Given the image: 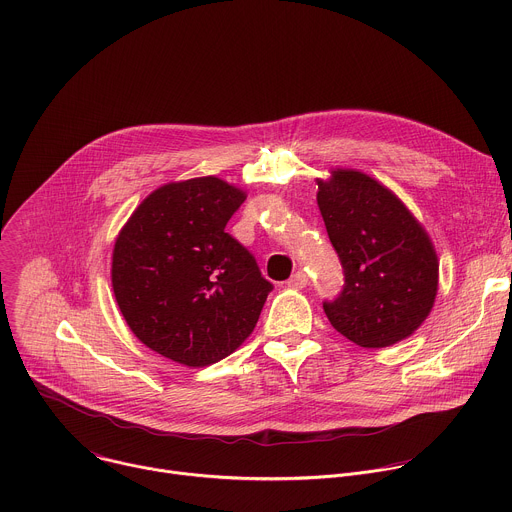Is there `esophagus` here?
<instances>
[{"label": "esophagus", "mask_w": 512, "mask_h": 512, "mask_svg": "<svg viewBox=\"0 0 512 512\" xmlns=\"http://www.w3.org/2000/svg\"><path fill=\"white\" fill-rule=\"evenodd\" d=\"M307 283H309V277H307L305 271H297V273L287 281V285H289V287H295V289H303Z\"/></svg>", "instance_id": "34e87169"}]
</instances>
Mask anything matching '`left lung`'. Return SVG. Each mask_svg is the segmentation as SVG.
<instances>
[{"instance_id":"left-lung-1","label":"left lung","mask_w":512,"mask_h":512,"mask_svg":"<svg viewBox=\"0 0 512 512\" xmlns=\"http://www.w3.org/2000/svg\"><path fill=\"white\" fill-rule=\"evenodd\" d=\"M317 203L343 267L323 309L349 341L381 349L409 337L433 309L439 263L431 239L381 183L351 169L319 181Z\"/></svg>"}]
</instances>
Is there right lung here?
Listing matches in <instances>:
<instances>
[{
    "label": "right lung",
    "mask_w": 512,
    "mask_h": 512,
    "mask_svg": "<svg viewBox=\"0 0 512 512\" xmlns=\"http://www.w3.org/2000/svg\"><path fill=\"white\" fill-rule=\"evenodd\" d=\"M245 193L217 177L169 183L131 215L111 283L135 337L155 353L207 367L255 329L273 283L225 227Z\"/></svg>",
    "instance_id": "right-lung-1"
}]
</instances>
